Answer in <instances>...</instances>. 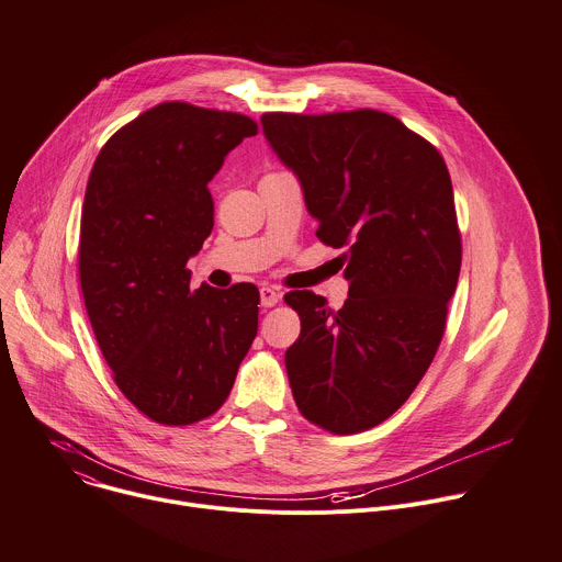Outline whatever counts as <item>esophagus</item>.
Instances as JSON below:
<instances>
[{
	"instance_id": "esophagus-1",
	"label": "esophagus",
	"mask_w": 562,
	"mask_h": 562,
	"mask_svg": "<svg viewBox=\"0 0 562 562\" xmlns=\"http://www.w3.org/2000/svg\"><path fill=\"white\" fill-rule=\"evenodd\" d=\"M260 302H262L265 308L276 306L280 302V291L276 286H262L260 289Z\"/></svg>"
}]
</instances>
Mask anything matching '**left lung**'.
<instances>
[{
  "mask_svg": "<svg viewBox=\"0 0 562 562\" xmlns=\"http://www.w3.org/2000/svg\"><path fill=\"white\" fill-rule=\"evenodd\" d=\"M262 126L349 280L338 311L284 295L302 327L284 353L293 400L315 427L360 434L407 403L445 336L462 262L451 178L431 142L375 109L276 111Z\"/></svg>",
  "mask_w": 562,
  "mask_h": 562,
  "instance_id": "8db88e82",
  "label": "left lung"
}]
</instances>
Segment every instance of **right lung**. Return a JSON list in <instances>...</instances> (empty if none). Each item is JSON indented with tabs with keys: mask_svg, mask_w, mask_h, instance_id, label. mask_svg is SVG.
<instances>
[{
	"mask_svg": "<svg viewBox=\"0 0 562 562\" xmlns=\"http://www.w3.org/2000/svg\"><path fill=\"white\" fill-rule=\"evenodd\" d=\"M258 122L162 102L109 137L79 224V284L126 400L169 427L213 416L258 334L260 291L191 289L187 262L213 228L209 182Z\"/></svg>",
	"mask_w": 562,
	"mask_h": 562,
	"instance_id": "1",
	"label": "right lung"
}]
</instances>
